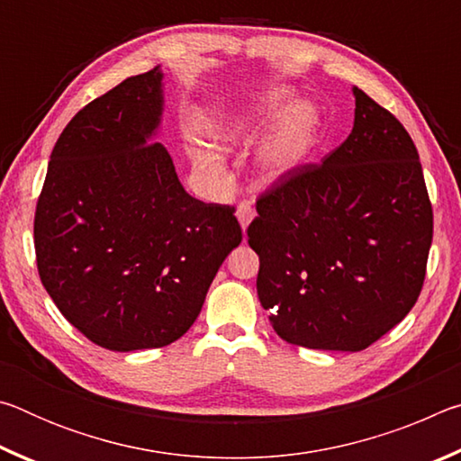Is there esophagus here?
<instances>
[{"label": "esophagus", "mask_w": 461, "mask_h": 461, "mask_svg": "<svg viewBox=\"0 0 461 461\" xmlns=\"http://www.w3.org/2000/svg\"><path fill=\"white\" fill-rule=\"evenodd\" d=\"M236 217H238V221L241 225V230L246 231L249 221H252V217H254V209L249 207L248 203H241V205L236 209Z\"/></svg>", "instance_id": "34e87169"}]
</instances>
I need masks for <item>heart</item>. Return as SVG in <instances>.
<instances>
[{
	"instance_id": "heart-1",
	"label": "heart",
	"mask_w": 461,
	"mask_h": 461,
	"mask_svg": "<svg viewBox=\"0 0 461 461\" xmlns=\"http://www.w3.org/2000/svg\"><path fill=\"white\" fill-rule=\"evenodd\" d=\"M288 95H291L288 89H272L264 95L254 97L249 104L228 109L220 122L215 123V138L228 148L248 142L258 126L270 120L285 105ZM315 128L317 113L313 105L307 104V101L288 104L280 112L275 130L267 138V142L262 144L258 156H256L262 176H267L268 181H276V178L288 175L293 168L299 167L301 158L305 156L311 144V138L315 134ZM194 162H197L203 173L217 178V181H221L225 175L223 162L215 152H197Z\"/></svg>"
}]
</instances>
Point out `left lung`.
Returning <instances> with one entry per match:
<instances>
[{
    "mask_svg": "<svg viewBox=\"0 0 461 461\" xmlns=\"http://www.w3.org/2000/svg\"><path fill=\"white\" fill-rule=\"evenodd\" d=\"M352 91V134L321 165L280 176L248 228L272 327L309 349L360 352L401 323L423 288L433 238L409 131Z\"/></svg>",
    "mask_w": 461,
    "mask_h": 461,
    "instance_id": "1",
    "label": "left lung"
}]
</instances>
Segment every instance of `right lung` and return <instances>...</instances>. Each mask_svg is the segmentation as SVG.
<instances>
[{"instance_id":"right-lung-1","label":"right lung","mask_w":461,"mask_h":461,"mask_svg":"<svg viewBox=\"0 0 461 461\" xmlns=\"http://www.w3.org/2000/svg\"><path fill=\"white\" fill-rule=\"evenodd\" d=\"M160 67L85 105L50 154L36 205L38 275L85 338L112 352L189 331L241 228L233 207L185 191L156 142Z\"/></svg>"}]
</instances>
